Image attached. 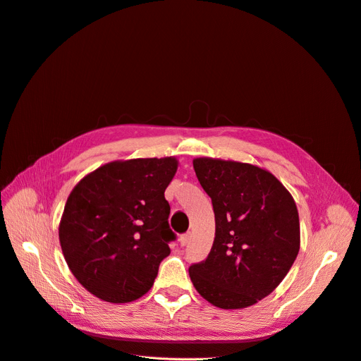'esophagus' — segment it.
Returning a JSON list of instances; mask_svg holds the SVG:
<instances>
[{
	"mask_svg": "<svg viewBox=\"0 0 361 361\" xmlns=\"http://www.w3.org/2000/svg\"><path fill=\"white\" fill-rule=\"evenodd\" d=\"M189 240H190V233H185V235H182V236L179 238L180 246H186V245L189 243Z\"/></svg>",
	"mask_w": 361,
	"mask_h": 361,
	"instance_id": "esophagus-1",
	"label": "esophagus"
}]
</instances>
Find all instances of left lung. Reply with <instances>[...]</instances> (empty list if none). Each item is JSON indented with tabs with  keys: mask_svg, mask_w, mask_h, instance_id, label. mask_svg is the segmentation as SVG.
<instances>
[{
	"mask_svg": "<svg viewBox=\"0 0 361 361\" xmlns=\"http://www.w3.org/2000/svg\"><path fill=\"white\" fill-rule=\"evenodd\" d=\"M194 169L213 202L216 238L207 259L189 267L190 281L220 309L255 305L298 258V207L284 185L258 166L200 157Z\"/></svg>",
	"mask_w": 361,
	"mask_h": 361,
	"instance_id": "obj_1",
	"label": "left lung"
}]
</instances>
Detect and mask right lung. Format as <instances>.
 <instances>
[{"label": "right lung", "instance_id": "1", "mask_svg": "<svg viewBox=\"0 0 361 361\" xmlns=\"http://www.w3.org/2000/svg\"><path fill=\"white\" fill-rule=\"evenodd\" d=\"M175 157L106 163L71 190L59 243L77 281L100 300L128 303L153 287L176 235L164 190Z\"/></svg>", "mask_w": 361, "mask_h": 361}]
</instances>
